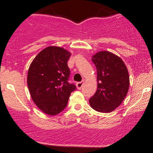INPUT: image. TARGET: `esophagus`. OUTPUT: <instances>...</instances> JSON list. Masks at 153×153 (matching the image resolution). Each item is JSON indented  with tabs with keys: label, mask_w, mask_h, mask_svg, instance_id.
<instances>
[{
	"label": "esophagus",
	"mask_w": 153,
	"mask_h": 153,
	"mask_svg": "<svg viewBox=\"0 0 153 153\" xmlns=\"http://www.w3.org/2000/svg\"><path fill=\"white\" fill-rule=\"evenodd\" d=\"M84 85V81H81V82H78L76 84V86H77V88L78 89H81V87H82V86Z\"/></svg>",
	"instance_id": "esophagus-1"
}]
</instances>
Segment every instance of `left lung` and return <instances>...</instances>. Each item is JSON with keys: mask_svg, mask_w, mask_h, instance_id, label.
I'll return each instance as SVG.
<instances>
[{"mask_svg": "<svg viewBox=\"0 0 153 153\" xmlns=\"http://www.w3.org/2000/svg\"><path fill=\"white\" fill-rule=\"evenodd\" d=\"M97 69L98 89L89 98L92 109L100 112H110L122 103L129 86V77L124 61L117 55L102 51L93 55Z\"/></svg>", "mask_w": 153, "mask_h": 153, "instance_id": "8db88e82", "label": "left lung"}]
</instances>
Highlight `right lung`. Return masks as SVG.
<instances>
[{
    "label": "right lung",
    "instance_id": "right-lung-1",
    "mask_svg": "<svg viewBox=\"0 0 153 153\" xmlns=\"http://www.w3.org/2000/svg\"><path fill=\"white\" fill-rule=\"evenodd\" d=\"M71 54L58 47L43 49L31 64L27 84L32 100L41 110L58 115L67 107L71 92L76 86L69 82L67 61Z\"/></svg>",
    "mask_w": 153,
    "mask_h": 153
}]
</instances>
